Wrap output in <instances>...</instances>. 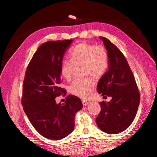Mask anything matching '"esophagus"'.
Wrapping results in <instances>:
<instances>
[{
	"mask_svg": "<svg viewBox=\"0 0 157 157\" xmlns=\"http://www.w3.org/2000/svg\"><path fill=\"white\" fill-rule=\"evenodd\" d=\"M82 103L83 106H86V105H88V104H89V101H85V100H82Z\"/></svg>",
	"mask_w": 157,
	"mask_h": 157,
	"instance_id": "34e87169",
	"label": "esophagus"
}]
</instances>
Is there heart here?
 Listing matches in <instances>:
<instances>
[{"label": "heart", "instance_id": "obj_1", "mask_svg": "<svg viewBox=\"0 0 157 157\" xmlns=\"http://www.w3.org/2000/svg\"><path fill=\"white\" fill-rule=\"evenodd\" d=\"M70 60L61 61L60 74L64 79L72 77L75 66L82 65L85 75L100 77L105 73L109 65V57L106 50L102 46H96L86 42H80L71 50ZM95 87V81L91 77L75 80L70 85L71 94L82 99L91 96Z\"/></svg>", "mask_w": 157, "mask_h": 157}]
</instances>
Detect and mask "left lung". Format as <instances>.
Instances as JSON below:
<instances>
[{
  "mask_svg": "<svg viewBox=\"0 0 157 157\" xmlns=\"http://www.w3.org/2000/svg\"><path fill=\"white\" fill-rule=\"evenodd\" d=\"M109 57L108 71L99 79L97 90L101 96H111L109 102L100 103L101 111L96 123L101 131L118 134L134 121L140 101V95L134 75L124 55L105 37H99Z\"/></svg>",
  "mask_w": 157,
  "mask_h": 157,
  "instance_id": "1",
  "label": "left lung"
}]
</instances>
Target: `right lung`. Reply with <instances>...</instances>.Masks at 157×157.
<instances>
[{"label":"right lung","instance_id":"obj_1","mask_svg":"<svg viewBox=\"0 0 157 157\" xmlns=\"http://www.w3.org/2000/svg\"><path fill=\"white\" fill-rule=\"evenodd\" d=\"M73 40L48 41L39 46L26 70L22 105L31 124L46 138L59 140L74 130L76 113L82 108L80 99L69 95L66 102L55 98L65 94L60 87V65Z\"/></svg>","mask_w":157,"mask_h":157}]
</instances>
